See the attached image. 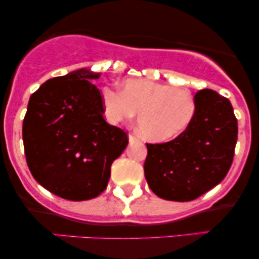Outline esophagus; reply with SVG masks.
Segmentation results:
<instances>
[{"instance_id":"obj_1","label":"esophagus","mask_w":259,"mask_h":259,"mask_svg":"<svg viewBox=\"0 0 259 259\" xmlns=\"http://www.w3.org/2000/svg\"><path fill=\"white\" fill-rule=\"evenodd\" d=\"M140 141H141V140H140L138 136L129 135V142H130V144H135V142H140Z\"/></svg>"}]
</instances>
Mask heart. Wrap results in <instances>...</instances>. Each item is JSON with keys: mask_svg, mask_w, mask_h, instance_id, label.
Instances as JSON below:
<instances>
[{"mask_svg": "<svg viewBox=\"0 0 259 259\" xmlns=\"http://www.w3.org/2000/svg\"><path fill=\"white\" fill-rule=\"evenodd\" d=\"M101 101L107 120L112 124L132 119L151 142H165L180 135L195 117L194 96L185 89L150 79H126L121 91L105 86Z\"/></svg>", "mask_w": 259, "mask_h": 259, "instance_id": "heart-1", "label": "heart"}]
</instances>
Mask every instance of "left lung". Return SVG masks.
I'll use <instances>...</instances> for the list:
<instances>
[{
  "label": "left lung",
  "mask_w": 259,
  "mask_h": 259,
  "mask_svg": "<svg viewBox=\"0 0 259 259\" xmlns=\"http://www.w3.org/2000/svg\"><path fill=\"white\" fill-rule=\"evenodd\" d=\"M190 125L165 144H147L145 178L158 197L187 202L218 185L228 174L237 140L230 101L204 89L195 94Z\"/></svg>",
  "instance_id": "left-lung-1"
}]
</instances>
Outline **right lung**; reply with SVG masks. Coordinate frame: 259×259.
Returning <instances> with one entry per match:
<instances>
[{
  "label": "right lung",
  "instance_id": "right-lung-1",
  "mask_svg": "<svg viewBox=\"0 0 259 259\" xmlns=\"http://www.w3.org/2000/svg\"><path fill=\"white\" fill-rule=\"evenodd\" d=\"M100 75L81 68L47 80L30 96L23 121L32 177L65 200L99 196L127 145L126 133L103 118L101 92L90 82Z\"/></svg>",
  "mask_w": 259,
  "mask_h": 259
}]
</instances>
